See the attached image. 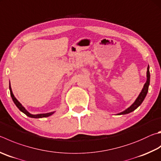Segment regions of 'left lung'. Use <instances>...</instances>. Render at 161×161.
Masks as SVG:
<instances>
[{
  "instance_id": "8db88e82",
  "label": "left lung",
  "mask_w": 161,
  "mask_h": 161,
  "mask_svg": "<svg viewBox=\"0 0 161 161\" xmlns=\"http://www.w3.org/2000/svg\"><path fill=\"white\" fill-rule=\"evenodd\" d=\"M147 81H146V83L144 84V88L142 89L141 93H140V94L139 95L138 97H137V98L136 99V101L134 102V103L131 105V106L130 108H128L127 109L124 110L123 112L119 113V114H118V115H125V114H127V113H130L131 112H132V111H134V110L136 109L137 108H138L140 106V105L142 104L143 101L144 100L146 96H147V92H148V86H149V84H150L149 66H148V68H147Z\"/></svg>"
}]
</instances>
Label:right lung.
I'll return each instance as SVG.
<instances>
[{
  "mask_svg": "<svg viewBox=\"0 0 161 161\" xmlns=\"http://www.w3.org/2000/svg\"><path fill=\"white\" fill-rule=\"evenodd\" d=\"M10 96L12 97V99H13V102L14 103V104L16 105V106L18 108L19 110L20 111H22V113H24L26 115H27L28 117H30V118H46V117H48L51 115L52 114H53L54 112H51V113H43V114H37V115H32V114L30 113L28 111L26 110L24 107L22 106V105L19 103V102L17 100V98L14 97V96L13 95V92H12L11 87H10Z\"/></svg>",
  "mask_w": 161,
  "mask_h": 161,
  "instance_id": "obj_1",
  "label": "right lung"
}]
</instances>
